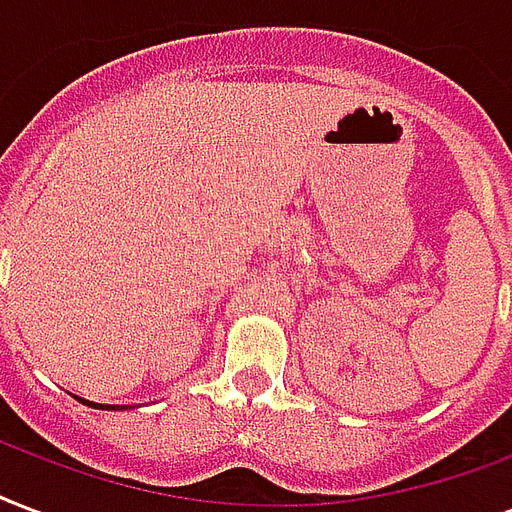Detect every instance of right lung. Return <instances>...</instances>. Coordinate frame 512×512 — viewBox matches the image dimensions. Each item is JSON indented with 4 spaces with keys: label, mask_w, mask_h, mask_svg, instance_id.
I'll use <instances>...</instances> for the list:
<instances>
[{
    "label": "right lung",
    "mask_w": 512,
    "mask_h": 512,
    "mask_svg": "<svg viewBox=\"0 0 512 512\" xmlns=\"http://www.w3.org/2000/svg\"><path fill=\"white\" fill-rule=\"evenodd\" d=\"M77 400H80V403H85V405H91V408H101V411H104V408H109V411H117V408H128V405H101V403H91V400H83V397H77Z\"/></svg>",
    "instance_id": "obj_1"
}]
</instances>
